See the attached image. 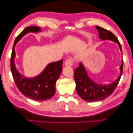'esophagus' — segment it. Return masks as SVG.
<instances>
[{
    "mask_svg": "<svg viewBox=\"0 0 133 133\" xmlns=\"http://www.w3.org/2000/svg\"><path fill=\"white\" fill-rule=\"evenodd\" d=\"M73 62H74V59L72 58L68 59L65 61V65L66 66H71L73 65Z\"/></svg>",
    "mask_w": 133,
    "mask_h": 133,
    "instance_id": "obj_1",
    "label": "esophagus"
}]
</instances>
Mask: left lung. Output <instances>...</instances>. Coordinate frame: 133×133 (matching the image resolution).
<instances>
[{
	"label": "left lung",
	"instance_id": "8db88e82",
	"mask_svg": "<svg viewBox=\"0 0 133 133\" xmlns=\"http://www.w3.org/2000/svg\"><path fill=\"white\" fill-rule=\"evenodd\" d=\"M96 28L98 30L99 37L101 40H111L117 43L122 51L120 43L111 32L98 26H97ZM123 61L120 66V74L116 81L109 85H104L98 84L92 81L87 75L83 65L79 63V66L76 68L74 72L77 94L82 99L86 101H98L105 99L111 95L116 88L123 74Z\"/></svg>",
	"mask_w": 133,
	"mask_h": 133
}]
</instances>
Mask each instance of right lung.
Wrapping results in <instances>:
<instances>
[{
	"label": "right lung",
	"instance_id": "obj_1",
	"mask_svg": "<svg viewBox=\"0 0 133 133\" xmlns=\"http://www.w3.org/2000/svg\"><path fill=\"white\" fill-rule=\"evenodd\" d=\"M41 29L38 26L26 28L16 37L15 41L10 58V69L14 80L19 91L29 98L38 101L49 99L55 93V84L62 72L63 60L50 63L42 73L32 78L23 77L17 71L14 63L15 46L16 43L29 32H38Z\"/></svg>",
	"mask_w": 133,
	"mask_h": 133
}]
</instances>
